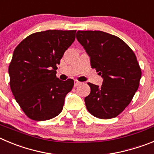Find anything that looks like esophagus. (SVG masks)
Segmentation results:
<instances>
[{"instance_id":"34e87169","label":"esophagus","mask_w":154,"mask_h":154,"mask_svg":"<svg viewBox=\"0 0 154 154\" xmlns=\"http://www.w3.org/2000/svg\"><path fill=\"white\" fill-rule=\"evenodd\" d=\"M81 84H82L81 82H79V81H77V80H75V82H74V86L75 87L79 86V85H80Z\"/></svg>"}]
</instances>
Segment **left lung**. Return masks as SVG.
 I'll return each mask as SVG.
<instances>
[{"label":"left lung","instance_id":"1","mask_svg":"<svg viewBox=\"0 0 154 154\" xmlns=\"http://www.w3.org/2000/svg\"><path fill=\"white\" fill-rule=\"evenodd\" d=\"M76 38L90 57L91 68L103 79L102 85L88 82L85 98L88 112L101 119L121 114L137 91L141 70L132 49L119 37L103 31L79 30Z\"/></svg>","mask_w":154,"mask_h":154}]
</instances>
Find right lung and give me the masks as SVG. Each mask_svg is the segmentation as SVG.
<instances>
[{"label": "right lung", "mask_w": 154, "mask_h": 154, "mask_svg": "<svg viewBox=\"0 0 154 154\" xmlns=\"http://www.w3.org/2000/svg\"><path fill=\"white\" fill-rule=\"evenodd\" d=\"M76 30L37 32L25 38L13 53L10 85L23 112L34 121H46L62 111L66 95L74 85L56 78V65L75 39Z\"/></svg>", "instance_id": "obj_1"}]
</instances>
